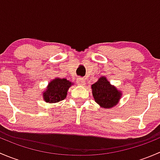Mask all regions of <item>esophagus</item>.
<instances>
[{"label":"esophagus","instance_id":"34e87169","mask_svg":"<svg viewBox=\"0 0 160 160\" xmlns=\"http://www.w3.org/2000/svg\"><path fill=\"white\" fill-rule=\"evenodd\" d=\"M77 82L79 85H84L85 84V81L83 78H78L77 80Z\"/></svg>","mask_w":160,"mask_h":160}]
</instances>
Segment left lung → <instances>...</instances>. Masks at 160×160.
Wrapping results in <instances>:
<instances>
[{
    "label": "left lung",
    "mask_w": 160,
    "mask_h": 160,
    "mask_svg": "<svg viewBox=\"0 0 160 160\" xmlns=\"http://www.w3.org/2000/svg\"><path fill=\"white\" fill-rule=\"evenodd\" d=\"M91 89L95 102L105 109L117 105L122 96V92L111 85L104 76L100 77L96 83L91 85Z\"/></svg>",
    "instance_id": "1"
}]
</instances>
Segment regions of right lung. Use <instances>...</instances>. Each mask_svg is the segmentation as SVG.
<instances>
[{
  "instance_id": "add662e5",
  "label": "right lung",
  "mask_w": 160,
  "mask_h": 160,
  "mask_svg": "<svg viewBox=\"0 0 160 160\" xmlns=\"http://www.w3.org/2000/svg\"><path fill=\"white\" fill-rule=\"evenodd\" d=\"M72 82L65 78L56 77L48 83L46 90L42 92V98L46 103H57L67 98V92Z\"/></svg>"
}]
</instances>
